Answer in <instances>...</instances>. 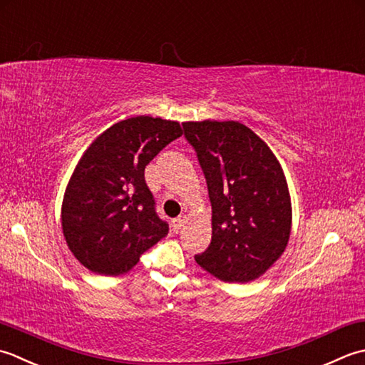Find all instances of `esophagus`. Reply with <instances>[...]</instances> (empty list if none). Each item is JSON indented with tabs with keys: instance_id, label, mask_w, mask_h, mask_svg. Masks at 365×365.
<instances>
[{
	"instance_id": "obj_1",
	"label": "esophagus",
	"mask_w": 365,
	"mask_h": 365,
	"mask_svg": "<svg viewBox=\"0 0 365 365\" xmlns=\"http://www.w3.org/2000/svg\"><path fill=\"white\" fill-rule=\"evenodd\" d=\"M185 220H187V217H185L184 214L180 215V217L173 219V228L175 230H181V227H184V224H185Z\"/></svg>"
}]
</instances>
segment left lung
Instances as JSON below:
<instances>
[{"instance_id": "left-lung-1", "label": "left lung", "mask_w": 365, "mask_h": 365, "mask_svg": "<svg viewBox=\"0 0 365 365\" xmlns=\"http://www.w3.org/2000/svg\"><path fill=\"white\" fill-rule=\"evenodd\" d=\"M212 207L211 244L195 262L224 282L255 280L277 262L292 232L284 170L264 141L237 121L182 123Z\"/></svg>"}]
</instances>
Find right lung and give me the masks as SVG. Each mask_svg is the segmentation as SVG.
I'll return each mask as SVG.
<instances>
[{
  "mask_svg": "<svg viewBox=\"0 0 365 365\" xmlns=\"http://www.w3.org/2000/svg\"><path fill=\"white\" fill-rule=\"evenodd\" d=\"M181 135L180 123L135 116L111 125L81 155L66 187L61 225L73 257L89 271L128 272L168 235L145 168Z\"/></svg>",
  "mask_w": 365,
  "mask_h": 365,
  "instance_id": "right-lung-1",
  "label": "right lung"
}]
</instances>
